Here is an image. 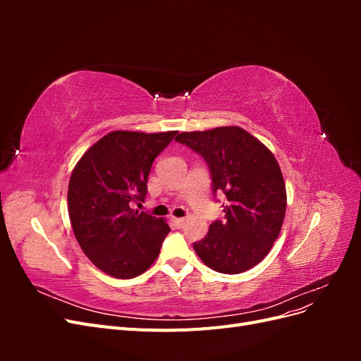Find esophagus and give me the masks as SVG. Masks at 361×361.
<instances>
[{"mask_svg":"<svg viewBox=\"0 0 361 361\" xmlns=\"http://www.w3.org/2000/svg\"><path fill=\"white\" fill-rule=\"evenodd\" d=\"M171 221L176 224L178 227H182L185 224V218H176V216H171Z\"/></svg>","mask_w":361,"mask_h":361,"instance_id":"1","label":"esophagus"}]
</instances>
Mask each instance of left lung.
<instances>
[{
	"label": "left lung",
	"instance_id": "8db88e82",
	"mask_svg": "<svg viewBox=\"0 0 361 361\" xmlns=\"http://www.w3.org/2000/svg\"><path fill=\"white\" fill-rule=\"evenodd\" d=\"M176 141L204 158L214 192L226 194V220L211 224L194 250L204 265L239 274L265 259L286 214V187L272 152L239 126L180 133Z\"/></svg>",
	"mask_w": 361,
	"mask_h": 361
}]
</instances>
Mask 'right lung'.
I'll list each match as a JSON object with an SVG mask.
<instances>
[{"mask_svg": "<svg viewBox=\"0 0 361 361\" xmlns=\"http://www.w3.org/2000/svg\"><path fill=\"white\" fill-rule=\"evenodd\" d=\"M176 133L113 130L76 162L68 188L71 224L84 255L108 276L137 277L159 255L169 224L130 204L145 200L152 162Z\"/></svg>", "mask_w": 361, "mask_h": 361, "instance_id": "obj_1", "label": "right lung"}]
</instances>
